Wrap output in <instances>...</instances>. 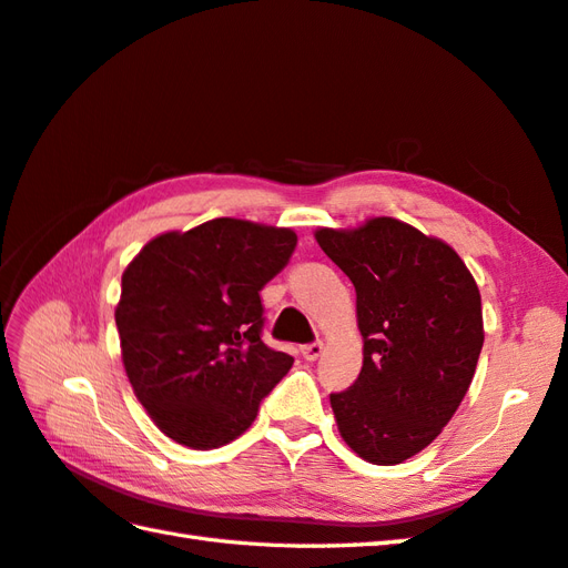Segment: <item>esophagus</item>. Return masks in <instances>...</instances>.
I'll use <instances>...</instances> for the list:
<instances>
[{"label": "esophagus", "instance_id": "34e87169", "mask_svg": "<svg viewBox=\"0 0 568 568\" xmlns=\"http://www.w3.org/2000/svg\"><path fill=\"white\" fill-rule=\"evenodd\" d=\"M325 352V344L323 342H313V344H306V347H301V354L306 362H315L317 356H321Z\"/></svg>", "mask_w": 568, "mask_h": 568}]
</instances>
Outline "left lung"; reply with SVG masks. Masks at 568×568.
<instances>
[{
  "mask_svg": "<svg viewBox=\"0 0 568 568\" xmlns=\"http://www.w3.org/2000/svg\"><path fill=\"white\" fill-rule=\"evenodd\" d=\"M323 253L356 288L364 366L332 393L339 436L358 458L397 465L444 432L484 344L481 296L453 247L393 216L317 229Z\"/></svg>",
  "mask_w": 568,
  "mask_h": 568,
  "instance_id": "left-lung-1",
  "label": "left lung"
}]
</instances>
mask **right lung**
<instances>
[{"label":"right lung","mask_w":568,"mask_h":568,"mask_svg":"<svg viewBox=\"0 0 568 568\" xmlns=\"http://www.w3.org/2000/svg\"><path fill=\"white\" fill-rule=\"evenodd\" d=\"M294 247L292 229L221 216L161 233L124 267L115 306L124 373L175 444H231L292 368V356L260 339V288Z\"/></svg>","instance_id":"add662e5"}]
</instances>
